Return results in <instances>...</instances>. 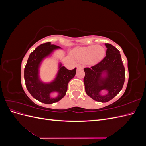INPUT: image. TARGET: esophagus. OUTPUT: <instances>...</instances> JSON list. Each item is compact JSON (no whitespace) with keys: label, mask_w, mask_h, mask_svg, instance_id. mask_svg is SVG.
Listing matches in <instances>:
<instances>
[{"label":"esophagus","mask_w":146,"mask_h":146,"mask_svg":"<svg viewBox=\"0 0 146 146\" xmlns=\"http://www.w3.org/2000/svg\"><path fill=\"white\" fill-rule=\"evenodd\" d=\"M77 69H83V67L82 66L80 65V64H77Z\"/></svg>","instance_id":"obj_1"}]
</instances>
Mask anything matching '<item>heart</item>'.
I'll list each match as a JSON object with an SVG mask.
<instances>
[{"label": "heart", "mask_w": 146, "mask_h": 146, "mask_svg": "<svg viewBox=\"0 0 146 146\" xmlns=\"http://www.w3.org/2000/svg\"><path fill=\"white\" fill-rule=\"evenodd\" d=\"M105 48L98 45L80 47L74 50V54L80 62L94 64L102 60L105 56Z\"/></svg>", "instance_id": "heart-1"}]
</instances>
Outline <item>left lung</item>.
<instances>
[{"mask_svg": "<svg viewBox=\"0 0 146 146\" xmlns=\"http://www.w3.org/2000/svg\"><path fill=\"white\" fill-rule=\"evenodd\" d=\"M107 48L105 58L91 68H85L83 79L88 96L96 101L107 102L113 99L122 89L125 82V68L120 52L110 44H105ZM102 90L108 91L104 96Z\"/></svg>", "mask_w": 146, "mask_h": 146, "instance_id": "1", "label": "left lung"}]
</instances>
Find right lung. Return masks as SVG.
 Here are the masks:
<instances>
[{
    "label": "right lung",
    "instance_id": "obj_1",
    "mask_svg": "<svg viewBox=\"0 0 146 146\" xmlns=\"http://www.w3.org/2000/svg\"><path fill=\"white\" fill-rule=\"evenodd\" d=\"M58 48L61 47L52 44L50 42L42 44L31 53L24 69L25 83L30 94L35 99L46 104L56 102L63 98L68 90V83L76 74V68L69 70L60 63L54 80L48 83L40 80L39 69L42 61ZM54 92L58 93L55 98L50 97V93Z\"/></svg>",
    "mask_w": 146,
    "mask_h": 146
}]
</instances>
